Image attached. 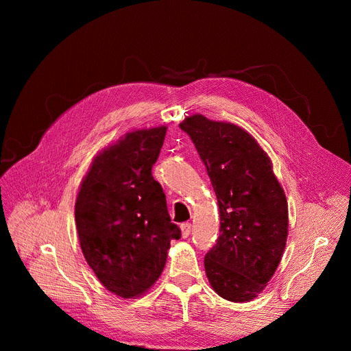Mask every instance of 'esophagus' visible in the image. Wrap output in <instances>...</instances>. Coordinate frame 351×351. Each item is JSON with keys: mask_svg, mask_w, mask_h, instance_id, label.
<instances>
[{"mask_svg": "<svg viewBox=\"0 0 351 351\" xmlns=\"http://www.w3.org/2000/svg\"><path fill=\"white\" fill-rule=\"evenodd\" d=\"M180 230H182V236L183 237H188L191 234V230H192V225L191 223H182L180 225Z\"/></svg>", "mask_w": 351, "mask_h": 351, "instance_id": "obj_1", "label": "esophagus"}]
</instances>
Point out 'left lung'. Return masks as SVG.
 Listing matches in <instances>:
<instances>
[{
  "mask_svg": "<svg viewBox=\"0 0 351 351\" xmlns=\"http://www.w3.org/2000/svg\"><path fill=\"white\" fill-rule=\"evenodd\" d=\"M205 163L220 234L205 256L210 286L229 302H250L278 269L287 241L283 188L257 141L241 126L195 114L180 125Z\"/></svg>",
  "mask_w": 351,
  "mask_h": 351,
  "instance_id": "8db88e82",
  "label": "left lung"
}]
</instances>
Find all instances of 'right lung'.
Returning <instances> with one entry per match:
<instances>
[{"label":"right lung","instance_id":"1","mask_svg":"<svg viewBox=\"0 0 351 351\" xmlns=\"http://www.w3.org/2000/svg\"><path fill=\"white\" fill-rule=\"evenodd\" d=\"M165 135L166 126L128 132L99 152L78 191L75 222L85 261L122 299L151 289L171 241L180 239L160 183L152 176Z\"/></svg>","mask_w":351,"mask_h":351}]
</instances>
